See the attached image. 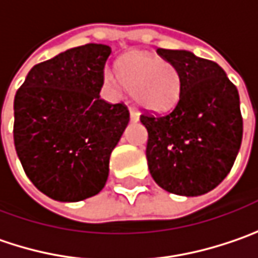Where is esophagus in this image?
Returning a JSON list of instances; mask_svg holds the SVG:
<instances>
[{
    "label": "esophagus",
    "mask_w": 258,
    "mask_h": 258,
    "mask_svg": "<svg viewBox=\"0 0 258 258\" xmlns=\"http://www.w3.org/2000/svg\"><path fill=\"white\" fill-rule=\"evenodd\" d=\"M130 119H131L133 122L139 121V112H137L134 108H130Z\"/></svg>",
    "instance_id": "esophagus-1"
}]
</instances>
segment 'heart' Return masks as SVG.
I'll use <instances>...</instances> for the list:
<instances>
[{"mask_svg":"<svg viewBox=\"0 0 258 258\" xmlns=\"http://www.w3.org/2000/svg\"><path fill=\"white\" fill-rule=\"evenodd\" d=\"M105 82L125 86L136 102L147 111L163 112L172 109L181 98L182 79L172 62L143 52L125 55L118 64V74L106 70Z\"/></svg>","mask_w":258,"mask_h":258,"instance_id":"obj_1","label":"heart"}]
</instances>
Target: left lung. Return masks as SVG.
Instances as JSON below:
<instances>
[{
  "instance_id": "8db88e82",
  "label": "left lung",
  "mask_w": 258,
  "mask_h": 258,
  "mask_svg": "<svg viewBox=\"0 0 258 258\" xmlns=\"http://www.w3.org/2000/svg\"><path fill=\"white\" fill-rule=\"evenodd\" d=\"M156 52L178 69L182 92L163 115L143 114L146 158L155 182L178 196H202L229 174L242 142L239 95L223 69L189 51Z\"/></svg>"
}]
</instances>
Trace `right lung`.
Segmentation results:
<instances>
[{"label":"right lung","instance_id":"1","mask_svg":"<svg viewBox=\"0 0 258 258\" xmlns=\"http://www.w3.org/2000/svg\"><path fill=\"white\" fill-rule=\"evenodd\" d=\"M111 48L87 43L29 71L14 98V146L27 178L58 202L105 187L109 158L130 121L124 103L99 93Z\"/></svg>","mask_w":258,"mask_h":258}]
</instances>
